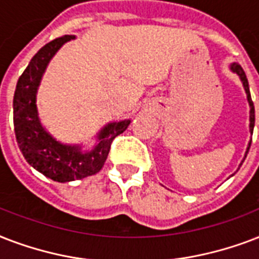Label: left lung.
<instances>
[{"label":"left lung","mask_w":259,"mask_h":259,"mask_svg":"<svg viewBox=\"0 0 259 259\" xmlns=\"http://www.w3.org/2000/svg\"><path fill=\"white\" fill-rule=\"evenodd\" d=\"M230 70H231L232 73H235L238 77H239V79L242 81V83H243V89L244 92H246V96H247V101H248V107H250V132H251L252 135V130H254V123H255V111H254V104H252L251 101V94H250V89H248V81L247 78H246V74H244L243 69L240 67L238 63H231L230 65ZM250 144H251V140L248 142V146L247 148H246V152H244V157L243 159H242V162H240V165L242 166V163H243L244 158L247 157V152L248 150H250Z\"/></svg>","instance_id":"8db88e82"}]
</instances>
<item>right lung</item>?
<instances>
[{
    "label": "right lung",
    "instance_id": "obj_1",
    "mask_svg": "<svg viewBox=\"0 0 259 259\" xmlns=\"http://www.w3.org/2000/svg\"><path fill=\"white\" fill-rule=\"evenodd\" d=\"M74 39V35H65L40 48L19 78L13 97V124L20 151L33 169L57 182L75 181L98 173L107 161L113 139L131 123L127 119L105 124L90 150H83L82 144L62 143L43 127L36 105L40 82L54 55Z\"/></svg>",
    "mask_w": 259,
    "mask_h": 259
}]
</instances>
